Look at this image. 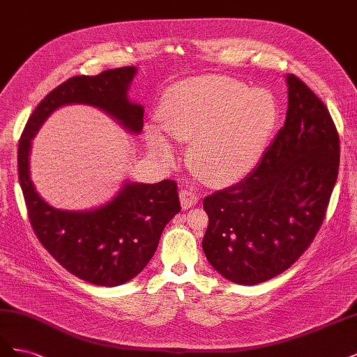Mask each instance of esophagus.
Masks as SVG:
<instances>
[{
	"mask_svg": "<svg viewBox=\"0 0 357 357\" xmlns=\"http://www.w3.org/2000/svg\"><path fill=\"white\" fill-rule=\"evenodd\" d=\"M180 204H181L183 210L195 207V205L198 204V195L192 190H186V189L181 190L180 192Z\"/></svg>",
	"mask_w": 357,
	"mask_h": 357,
	"instance_id": "34e87169",
	"label": "esophagus"
}]
</instances>
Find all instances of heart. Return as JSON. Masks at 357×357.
Instances as JSON below:
<instances>
[{"label": "heart", "instance_id": "1", "mask_svg": "<svg viewBox=\"0 0 357 357\" xmlns=\"http://www.w3.org/2000/svg\"><path fill=\"white\" fill-rule=\"evenodd\" d=\"M159 121L171 137L192 142L189 160L199 177L211 185H232L257 164L277 125L278 107L265 89L202 75L164 93ZM146 142L160 162L174 160L176 149L159 126L146 128Z\"/></svg>", "mask_w": 357, "mask_h": 357}]
</instances>
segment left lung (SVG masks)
Masks as SVG:
<instances>
[{"label": "left lung", "mask_w": 357, "mask_h": 357, "mask_svg": "<svg viewBox=\"0 0 357 357\" xmlns=\"http://www.w3.org/2000/svg\"><path fill=\"white\" fill-rule=\"evenodd\" d=\"M283 128L238 185L204 198L202 250L222 277L253 286L282 274L307 250L338 177L340 138L316 93L286 75Z\"/></svg>", "instance_id": "8db88e82"}]
</instances>
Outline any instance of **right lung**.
Returning <instances> with one entry per match:
<instances>
[{
  "label": "right lung",
  "mask_w": 357,
  "mask_h": 357,
  "mask_svg": "<svg viewBox=\"0 0 357 357\" xmlns=\"http://www.w3.org/2000/svg\"><path fill=\"white\" fill-rule=\"evenodd\" d=\"M135 74V67H123L71 77L37 105L19 142V181L32 229L67 271L96 286H121L143 271L162 231L180 211L176 181L149 185L123 180L116 195L98 207L61 210L43 199L31 180L32 138L53 112L73 104L100 109L126 132L138 135L143 131L144 107L128 96Z\"/></svg>",
  "instance_id": "obj_1"
}]
</instances>
